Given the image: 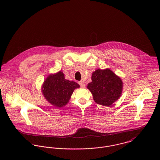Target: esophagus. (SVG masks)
I'll return each instance as SVG.
<instances>
[{"label": "esophagus", "instance_id": "esophagus-1", "mask_svg": "<svg viewBox=\"0 0 160 160\" xmlns=\"http://www.w3.org/2000/svg\"><path fill=\"white\" fill-rule=\"evenodd\" d=\"M79 84L80 85V86H81V88H85V84H84L82 81L79 82Z\"/></svg>", "mask_w": 160, "mask_h": 160}]
</instances>
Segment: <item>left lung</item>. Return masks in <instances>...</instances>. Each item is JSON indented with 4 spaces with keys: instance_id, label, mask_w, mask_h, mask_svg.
<instances>
[{
    "instance_id": "1",
    "label": "left lung",
    "mask_w": 160,
    "mask_h": 160,
    "mask_svg": "<svg viewBox=\"0 0 160 160\" xmlns=\"http://www.w3.org/2000/svg\"><path fill=\"white\" fill-rule=\"evenodd\" d=\"M91 79L87 88L91 92L95 103L110 107L121 96L122 81L111 69H97L92 72Z\"/></svg>"
}]
</instances>
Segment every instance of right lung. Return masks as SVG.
Instances as JSON below:
<instances>
[{"label": "right lung", "mask_w": 160, "mask_h": 160, "mask_svg": "<svg viewBox=\"0 0 160 160\" xmlns=\"http://www.w3.org/2000/svg\"><path fill=\"white\" fill-rule=\"evenodd\" d=\"M80 86L74 81L65 79L62 71L48 75L42 86V92L46 100L57 108L66 105L74 91Z\"/></svg>", "instance_id": "obj_1"}]
</instances>
